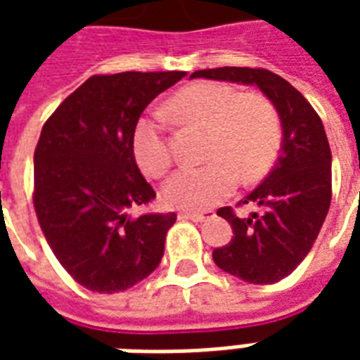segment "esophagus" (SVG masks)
Instances as JSON below:
<instances>
[{"label":"esophagus","instance_id":"esophagus-1","mask_svg":"<svg viewBox=\"0 0 360 360\" xmlns=\"http://www.w3.org/2000/svg\"><path fill=\"white\" fill-rule=\"evenodd\" d=\"M214 214L210 212H179V219H193V221H204L210 219Z\"/></svg>","mask_w":360,"mask_h":360}]
</instances>
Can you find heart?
Returning a JSON list of instances; mask_svg holds the SVG:
<instances>
[{"instance_id":"obj_1","label":"heart","mask_w":360,"mask_h":360,"mask_svg":"<svg viewBox=\"0 0 360 360\" xmlns=\"http://www.w3.org/2000/svg\"><path fill=\"white\" fill-rule=\"evenodd\" d=\"M167 111L193 125L208 129L202 165L181 167L165 181L162 198L179 210H206L233 193L239 175L252 183L270 172L279 152L281 127L276 108L258 92H235L227 84L198 82L179 90ZM133 154L150 177L164 175L172 152L162 129L152 119L134 127Z\"/></svg>"}]
</instances>
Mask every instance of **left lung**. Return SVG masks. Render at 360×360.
Segmentation results:
<instances>
[{
  "label": "left lung",
  "mask_w": 360,
  "mask_h": 360,
  "mask_svg": "<svg viewBox=\"0 0 360 360\" xmlns=\"http://www.w3.org/2000/svg\"><path fill=\"white\" fill-rule=\"evenodd\" d=\"M191 79H210L257 86L281 121L279 158L266 179L243 204L260 210L237 218L231 208L218 216L233 227V239L212 252L227 274L249 283H276L301 264L316 241L332 200V152L322 119L307 98L279 75L250 67L195 71Z\"/></svg>",
  "instance_id": "obj_1"
}]
</instances>
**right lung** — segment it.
Masks as SVG:
<instances>
[{
    "instance_id": "obj_1",
    "label": "right lung",
    "mask_w": 360,
    "mask_h": 360,
    "mask_svg": "<svg viewBox=\"0 0 360 360\" xmlns=\"http://www.w3.org/2000/svg\"><path fill=\"white\" fill-rule=\"evenodd\" d=\"M185 75H96L42 127L34 152L36 216L56 258L90 291H125L164 257L177 216H129L156 198L134 160L133 133L146 105Z\"/></svg>"
}]
</instances>
